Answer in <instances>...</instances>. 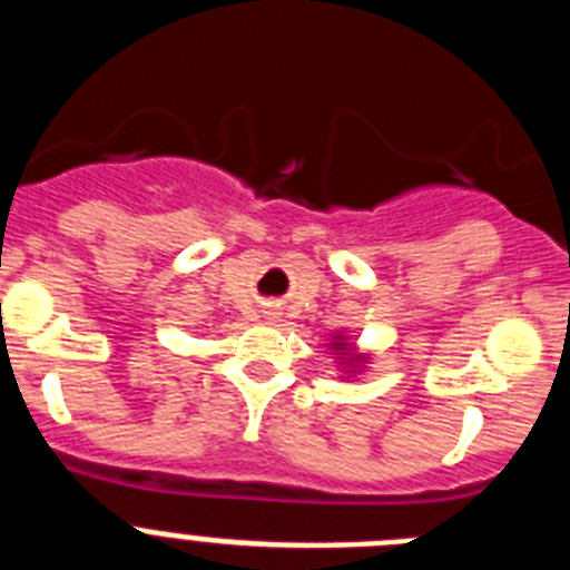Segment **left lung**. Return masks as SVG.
I'll list each match as a JSON object with an SVG mask.
<instances>
[{"mask_svg": "<svg viewBox=\"0 0 570 570\" xmlns=\"http://www.w3.org/2000/svg\"><path fill=\"white\" fill-rule=\"evenodd\" d=\"M334 347H336V354H342V351H345V347H347V342L345 340H336ZM347 362H351V360H347Z\"/></svg>", "mask_w": 570, "mask_h": 570, "instance_id": "left-lung-1", "label": "left lung"}]
</instances>
